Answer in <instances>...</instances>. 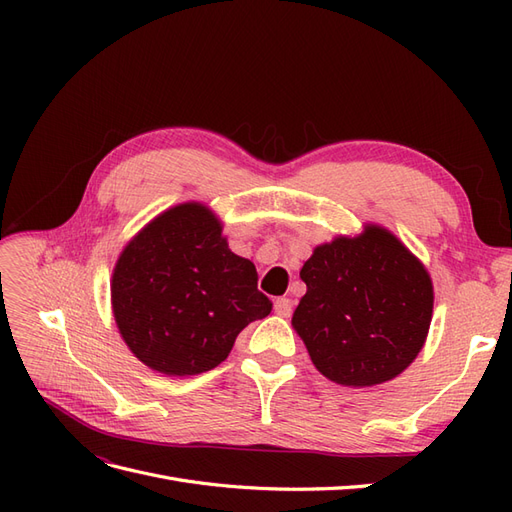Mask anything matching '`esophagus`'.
<instances>
[{"instance_id": "1", "label": "esophagus", "mask_w": 512, "mask_h": 512, "mask_svg": "<svg viewBox=\"0 0 512 512\" xmlns=\"http://www.w3.org/2000/svg\"><path fill=\"white\" fill-rule=\"evenodd\" d=\"M275 312L282 314V316H290V312H292V301H290V299H277V301H275Z\"/></svg>"}]
</instances>
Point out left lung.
Masks as SVG:
<instances>
[{"label": "left lung", "mask_w": 512, "mask_h": 512, "mask_svg": "<svg viewBox=\"0 0 512 512\" xmlns=\"http://www.w3.org/2000/svg\"><path fill=\"white\" fill-rule=\"evenodd\" d=\"M113 312L136 359L168 376L218 367L247 324L271 314L256 267L228 250L215 215L185 203L126 245L113 273Z\"/></svg>", "instance_id": "obj_1"}]
</instances>
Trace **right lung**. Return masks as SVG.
<instances>
[{"mask_svg":"<svg viewBox=\"0 0 512 512\" xmlns=\"http://www.w3.org/2000/svg\"><path fill=\"white\" fill-rule=\"evenodd\" d=\"M301 280L307 292L292 324L322 376L346 386L380 384L421 352L431 280L391 232L369 226L356 239L316 247Z\"/></svg>","mask_w":512,"mask_h":512,"instance_id":"right-lung-1","label":"right lung"}]
</instances>
